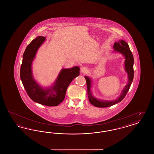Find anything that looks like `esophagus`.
I'll return each instance as SVG.
<instances>
[{"label": "esophagus", "instance_id": "34e87169", "mask_svg": "<svg viewBox=\"0 0 154 154\" xmlns=\"http://www.w3.org/2000/svg\"><path fill=\"white\" fill-rule=\"evenodd\" d=\"M87 70H88L87 68L86 67H85V66H83V67H82L81 68V72L82 73H86L87 72Z\"/></svg>", "mask_w": 154, "mask_h": 154}]
</instances>
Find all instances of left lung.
<instances>
[{
    "instance_id": "obj_1",
    "label": "left lung",
    "mask_w": 154,
    "mask_h": 154,
    "mask_svg": "<svg viewBox=\"0 0 154 154\" xmlns=\"http://www.w3.org/2000/svg\"><path fill=\"white\" fill-rule=\"evenodd\" d=\"M114 50L115 51L118 52L122 54L125 57V69L126 72L128 73V82L127 85L124 88L122 92L121 95L114 100L107 101V100H99L95 97L92 93L91 92V79L87 76H85L87 90H88V95L89 101L92 105L97 107H108L111 106H113L118 103L121 102L128 93L134 77V70H133V64H134V59L132 55V52L130 50L129 46L128 43L123 40H120L118 42H115L114 44Z\"/></svg>"
}]
</instances>
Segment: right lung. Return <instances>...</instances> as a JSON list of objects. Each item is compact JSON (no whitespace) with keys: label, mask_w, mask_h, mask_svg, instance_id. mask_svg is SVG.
Instances as JSON below:
<instances>
[{"label":"right lung","mask_w":154,"mask_h":154,"mask_svg":"<svg viewBox=\"0 0 154 154\" xmlns=\"http://www.w3.org/2000/svg\"><path fill=\"white\" fill-rule=\"evenodd\" d=\"M45 40V37H37L27 46L23 55L20 77L24 88L33 101L44 106H57L64 100L67 88L70 82L79 75L80 68L75 66L62 69L52 87H42L33 77L32 64L38 49Z\"/></svg>","instance_id":"right-lung-1"}]
</instances>
